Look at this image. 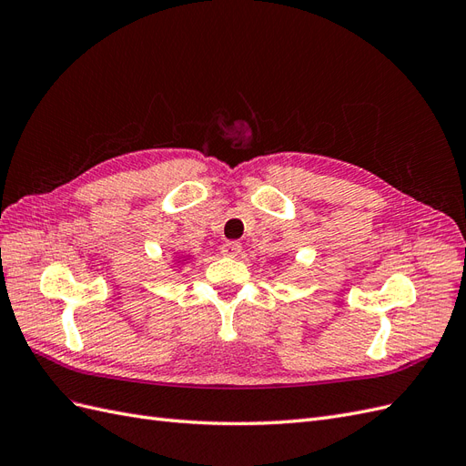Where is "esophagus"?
<instances>
[{
    "label": "esophagus",
    "mask_w": 466,
    "mask_h": 466,
    "mask_svg": "<svg viewBox=\"0 0 466 466\" xmlns=\"http://www.w3.org/2000/svg\"><path fill=\"white\" fill-rule=\"evenodd\" d=\"M221 252H223L225 257L235 258V257H238L243 252V245L238 243V241H228V243L221 245Z\"/></svg>",
    "instance_id": "esophagus-1"
}]
</instances>
